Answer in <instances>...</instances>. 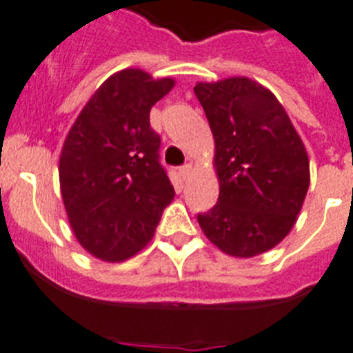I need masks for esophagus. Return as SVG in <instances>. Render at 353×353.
<instances>
[{
  "mask_svg": "<svg viewBox=\"0 0 353 353\" xmlns=\"http://www.w3.org/2000/svg\"><path fill=\"white\" fill-rule=\"evenodd\" d=\"M190 174H192V163H184L183 167H179V176L183 179H188Z\"/></svg>",
  "mask_w": 353,
  "mask_h": 353,
  "instance_id": "34e87169",
  "label": "esophagus"
}]
</instances>
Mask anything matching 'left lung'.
<instances>
[{
	"label": "left lung",
	"mask_w": 353,
	"mask_h": 353,
	"mask_svg": "<svg viewBox=\"0 0 353 353\" xmlns=\"http://www.w3.org/2000/svg\"><path fill=\"white\" fill-rule=\"evenodd\" d=\"M214 137L218 204L200 228L223 253L260 255L287 237L310 186L306 148L278 98L259 82L232 77L193 88Z\"/></svg>",
	"instance_id": "obj_1"
}]
</instances>
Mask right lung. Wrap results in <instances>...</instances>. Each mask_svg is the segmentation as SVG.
Returning <instances> with one entry per match:
<instances>
[{"mask_svg": "<svg viewBox=\"0 0 353 353\" xmlns=\"http://www.w3.org/2000/svg\"><path fill=\"white\" fill-rule=\"evenodd\" d=\"M174 88L139 68L110 75L63 144L59 184L70 227L84 250L123 262L151 241L174 186L160 163L149 112Z\"/></svg>", "mask_w": 353, "mask_h": 353, "instance_id": "obj_1", "label": "right lung"}]
</instances>
